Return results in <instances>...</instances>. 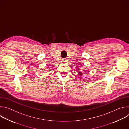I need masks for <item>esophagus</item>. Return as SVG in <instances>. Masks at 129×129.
Wrapping results in <instances>:
<instances>
[{"label":"esophagus","mask_w":129,"mask_h":129,"mask_svg":"<svg viewBox=\"0 0 129 129\" xmlns=\"http://www.w3.org/2000/svg\"><path fill=\"white\" fill-rule=\"evenodd\" d=\"M63 62H67V59H64L62 60Z\"/></svg>","instance_id":"34e87169"}]
</instances>
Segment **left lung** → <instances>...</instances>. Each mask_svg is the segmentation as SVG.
Listing matches in <instances>:
<instances>
[{"instance_id":"1","label":"left lung","mask_w":129,"mask_h":129,"mask_svg":"<svg viewBox=\"0 0 129 129\" xmlns=\"http://www.w3.org/2000/svg\"><path fill=\"white\" fill-rule=\"evenodd\" d=\"M78 73H79V75H82L83 74V73H82V72H80V71H79V72H78Z\"/></svg>"}]
</instances>
